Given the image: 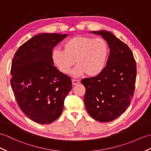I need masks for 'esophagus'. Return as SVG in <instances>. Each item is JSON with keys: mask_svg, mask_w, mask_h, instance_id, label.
<instances>
[{"mask_svg": "<svg viewBox=\"0 0 151 151\" xmlns=\"http://www.w3.org/2000/svg\"><path fill=\"white\" fill-rule=\"evenodd\" d=\"M79 83H80V82L78 81V80H74V79L72 80V83L73 86H76V85H77V84H78Z\"/></svg>", "mask_w": 151, "mask_h": 151, "instance_id": "1", "label": "esophagus"}]
</instances>
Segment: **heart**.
<instances>
[{
  "label": "heart",
  "instance_id": "1",
  "mask_svg": "<svg viewBox=\"0 0 151 151\" xmlns=\"http://www.w3.org/2000/svg\"><path fill=\"white\" fill-rule=\"evenodd\" d=\"M109 48L104 38L77 36L70 38L63 44V50H52V62L64 74L69 73L75 60L77 65L73 75L95 76L106 67Z\"/></svg>",
  "mask_w": 151,
  "mask_h": 151
}]
</instances>
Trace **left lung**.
Segmentation results:
<instances>
[{
	"mask_svg": "<svg viewBox=\"0 0 151 151\" xmlns=\"http://www.w3.org/2000/svg\"><path fill=\"white\" fill-rule=\"evenodd\" d=\"M106 40L110 49L107 65L100 74L82 80L86 87L84 104L94 120L109 122L124 113L134 93L136 64L131 50L113 34L93 31Z\"/></svg>",
	"mask_w": 151,
	"mask_h": 151,
	"instance_id": "8db88e82",
	"label": "left lung"
}]
</instances>
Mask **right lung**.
<instances>
[{"instance_id":"obj_1","label":"right lung","mask_w":151,"mask_h":151,"mask_svg":"<svg viewBox=\"0 0 151 151\" xmlns=\"http://www.w3.org/2000/svg\"><path fill=\"white\" fill-rule=\"evenodd\" d=\"M67 34L41 33L23 44L14 56L11 86L21 110L40 124L60 116L72 88L70 77L53 65L52 51Z\"/></svg>"}]
</instances>
